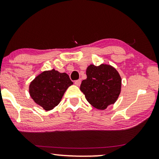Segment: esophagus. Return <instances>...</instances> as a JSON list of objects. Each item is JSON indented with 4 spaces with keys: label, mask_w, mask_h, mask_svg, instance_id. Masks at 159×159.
Listing matches in <instances>:
<instances>
[{
    "label": "esophagus",
    "mask_w": 159,
    "mask_h": 159,
    "mask_svg": "<svg viewBox=\"0 0 159 159\" xmlns=\"http://www.w3.org/2000/svg\"><path fill=\"white\" fill-rule=\"evenodd\" d=\"M75 84L77 86H80V84H81V80H76V81L75 82Z\"/></svg>",
    "instance_id": "obj_1"
}]
</instances>
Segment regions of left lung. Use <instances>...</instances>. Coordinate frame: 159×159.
I'll list each match as a JSON object with an SVG mask.
<instances>
[{"label": "left lung", "mask_w": 159, "mask_h": 159, "mask_svg": "<svg viewBox=\"0 0 159 159\" xmlns=\"http://www.w3.org/2000/svg\"><path fill=\"white\" fill-rule=\"evenodd\" d=\"M86 75L80 90L89 103L104 110L116 101L121 93V79L116 69L108 64H91L87 68Z\"/></svg>", "instance_id": "obj_1"}]
</instances>
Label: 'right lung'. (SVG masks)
I'll return each mask as SVG.
<instances>
[{"label":"right lung","mask_w":159,"mask_h":159,"mask_svg":"<svg viewBox=\"0 0 159 159\" xmlns=\"http://www.w3.org/2000/svg\"><path fill=\"white\" fill-rule=\"evenodd\" d=\"M72 84L66 73L52 69L37 76L30 84L29 92L37 104L49 111L60 103L65 91Z\"/></svg>","instance_id":"obj_1"}]
</instances>
